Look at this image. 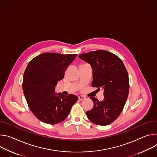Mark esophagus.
I'll return each instance as SVG.
<instances>
[{
  "mask_svg": "<svg viewBox=\"0 0 157 157\" xmlns=\"http://www.w3.org/2000/svg\"><path fill=\"white\" fill-rule=\"evenodd\" d=\"M85 98V97H84V96H83V95H80V96H78V100H84Z\"/></svg>",
  "mask_w": 157,
  "mask_h": 157,
  "instance_id": "1",
  "label": "esophagus"
}]
</instances>
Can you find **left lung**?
<instances>
[{
    "label": "left lung",
    "instance_id": "obj_1",
    "mask_svg": "<svg viewBox=\"0 0 157 157\" xmlns=\"http://www.w3.org/2000/svg\"><path fill=\"white\" fill-rule=\"evenodd\" d=\"M78 57L92 66V86L103 89V101L90 98L94 101V107L86 112V116L96 125H109L122 112L128 98L129 79L127 69L118 56L106 50L92 51Z\"/></svg>",
    "mask_w": 157,
    "mask_h": 157
}]
</instances>
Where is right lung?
<instances>
[{
    "mask_svg": "<svg viewBox=\"0 0 157 157\" xmlns=\"http://www.w3.org/2000/svg\"><path fill=\"white\" fill-rule=\"evenodd\" d=\"M77 54H42L31 60L24 74L22 89L28 106L42 122L54 125L63 121L78 100L77 96L55 94L68 66Z\"/></svg>",
    "mask_w": 157,
    "mask_h": 157,
    "instance_id": "obj_1",
    "label": "right lung"
}]
</instances>
